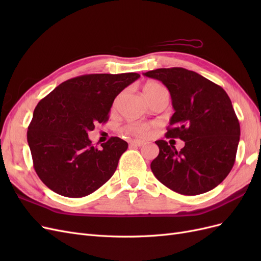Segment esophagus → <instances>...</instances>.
Instances as JSON below:
<instances>
[{"label": "esophagus", "instance_id": "esophagus-1", "mask_svg": "<svg viewBox=\"0 0 261 261\" xmlns=\"http://www.w3.org/2000/svg\"><path fill=\"white\" fill-rule=\"evenodd\" d=\"M130 145L135 146V147H141V146L145 145V143H144V141H141V140H133V141H130Z\"/></svg>", "mask_w": 261, "mask_h": 261}]
</instances>
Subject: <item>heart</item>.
<instances>
[{
	"mask_svg": "<svg viewBox=\"0 0 261 261\" xmlns=\"http://www.w3.org/2000/svg\"><path fill=\"white\" fill-rule=\"evenodd\" d=\"M143 91H144L145 97L148 99V101L152 100L154 97L159 96V94H161V93H168L167 89H165L161 84L155 83V82L147 83L144 86ZM118 101H120V97H117L115 99L114 105H113L114 108L118 105ZM151 126L152 125H150V124L135 123V124H132V125L127 126V130L130 132L132 134H135V135H138V136H146L147 134L149 133L150 128H151Z\"/></svg>",
	"mask_w": 261,
	"mask_h": 261,
	"instance_id": "b5f03b06",
	"label": "heart"
}]
</instances>
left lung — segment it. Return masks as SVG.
<instances>
[{
	"label": "left lung",
	"instance_id": "8db88e82",
	"mask_svg": "<svg viewBox=\"0 0 261 261\" xmlns=\"http://www.w3.org/2000/svg\"><path fill=\"white\" fill-rule=\"evenodd\" d=\"M144 76L169 89L175 112L165 135L185 143L177 151L165 140L155 141L159 155L150 165L154 176L181 195L211 191L231 172L238 151L241 128L231 99L222 87L181 67L158 68Z\"/></svg>",
	"mask_w": 261,
	"mask_h": 261
}]
</instances>
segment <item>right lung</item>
<instances>
[{"mask_svg": "<svg viewBox=\"0 0 261 261\" xmlns=\"http://www.w3.org/2000/svg\"><path fill=\"white\" fill-rule=\"evenodd\" d=\"M139 77L137 73L78 76L37 105L27 141L36 173L51 191L81 198L112 177L128 144L111 137L98 149L88 133L109 120L117 94Z\"/></svg>", "mask_w": 261, "mask_h": 261, "instance_id": "1", "label": "right lung"}]
</instances>
